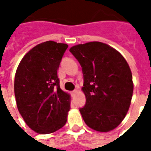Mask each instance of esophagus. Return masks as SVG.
<instances>
[{
  "mask_svg": "<svg viewBox=\"0 0 151 151\" xmlns=\"http://www.w3.org/2000/svg\"><path fill=\"white\" fill-rule=\"evenodd\" d=\"M77 93H78V90H74V91H73L71 92V95H72V96H74Z\"/></svg>",
  "mask_w": 151,
  "mask_h": 151,
  "instance_id": "1",
  "label": "esophagus"
}]
</instances>
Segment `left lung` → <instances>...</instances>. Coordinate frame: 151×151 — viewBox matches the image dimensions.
<instances>
[{
    "label": "left lung",
    "instance_id": "obj_1",
    "mask_svg": "<svg viewBox=\"0 0 151 151\" xmlns=\"http://www.w3.org/2000/svg\"><path fill=\"white\" fill-rule=\"evenodd\" d=\"M82 68V91L86 99L80 108L86 125L98 132L116 129L129 111L133 92L132 73L117 50L101 42L70 47Z\"/></svg>",
    "mask_w": 151,
    "mask_h": 151
}]
</instances>
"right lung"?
Wrapping results in <instances>:
<instances>
[{"label":"right lung","mask_w":151,"mask_h":151,"mask_svg":"<svg viewBox=\"0 0 151 151\" xmlns=\"http://www.w3.org/2000/svg\"><path fill=\"white\" fill-rule=\"evenodd\" d=\"M66 43L46 41L22 59L14 78L18 111L31 129L48 134L61 129L70 109V95L60 87L57 70Z\"/></svg>","instance_id":"obj_1"}]
</instances>
